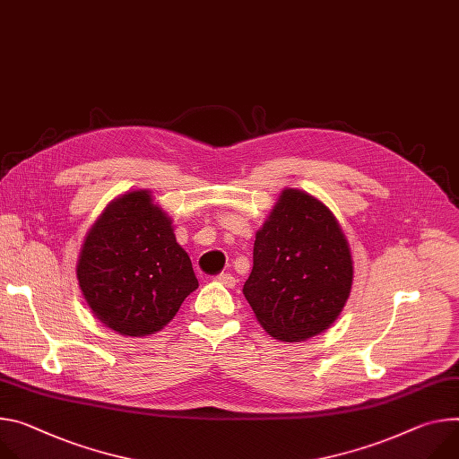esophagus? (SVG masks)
<instances>
[{
    "label": "esophagus",
    "instance_id": "obj_1",
    "mask_svg": "<svg viewBox=\"0 0 459 459\" xmlns=\"http://www.w3.org/2000/svg\"><path fill=\"white\" fill-rule=\"evenodd\" d=\"M214 280L220 281V283H223V285L229 287V289H232V287L236 285V278H234L232 274H229V273H221V274L214 276Z\"/></svg>",
    "mask_w": 459,
    "mask_h": 459
}]
</instances>
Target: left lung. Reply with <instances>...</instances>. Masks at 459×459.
<instances>
[{"label": "left lung", "instance_id": "obj_1", "mask_svg": "<svg viewBox=\"0 0 459 459\" xmlns=\"http://www.w3.org/2000/svg\"><path fill=\"white\" fill-rule=\"evenodd\" d=\"M351 283L350 243L335 214L315 195L283 188L256 232L243 285L260 325L283 342L316 337L339 318Z\"/></svg>", "mask_w": 459, "mask_h": 459}]
</instances>
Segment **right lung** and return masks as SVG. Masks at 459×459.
Instances as JSON below:
<instances>
[{
    "label": "right lung",
    "instance_id": "add662e5",
    "mask_svg": "<svg viewBox=\"0 0 459 459\" xmlns=\"http://www.w3.org/2000/svg\"><path fill=\"white\" fill-rule=\"evenodd\" d=\"M76 278L93 315L122 337H150L197 289L172 218L152 190L115 197L80 248Z\"/></svg>",
    "mask_w": 459,
    "mask_h": 459
}]
</instances>
